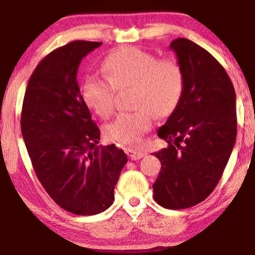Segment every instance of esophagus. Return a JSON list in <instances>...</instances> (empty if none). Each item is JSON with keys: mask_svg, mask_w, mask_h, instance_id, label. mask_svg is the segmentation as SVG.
<instances>
[{"mask_svg": "<svg viewBox=\"0 0 255 255\" xmlns=\"http://www.w3.org/2000/svg\"><path fill=\"white\" fill-rule=\"evenodd\" d=\"M127 153L129 156V158L131 160H137L141 159L143 156H144V152L139 151V150H134V149H127Z\"/></svg>", "mask_w": 255, "mask_h": 255, "instance_id": "esophagus-1", "label": "esophagus"}]
</instances>
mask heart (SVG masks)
<instances>
[{
    "label": "heart",
    "mask_w": 255,
    "mask_h": 255,
    "mask_svg": "<svg viewBox=\"0 0 255 255\" xmlns=\"http://www.w3.org/2000/svg\"><path fill=\"white\" fill-rule=\"evenodd\" d=\"M106 80L88 78L83 100L100 118H109L116 106L117 90L132 87L134 112L121 113L106 125L105 135L129 149L141 145L142 136L151 127L152 116L173 112L185 89V75L173 59H162L141 48L125 46L113 51L103 62Z\"/></svg>",
    "instance_id": "b5f03b06"
}]
</instances>
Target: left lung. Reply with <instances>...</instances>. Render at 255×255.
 I'll use <instances>...</instances> for the list:
<instances>
[{"mask_svg": "<svg viewBox=\"0 0 255 255\" xmlns=\"http://www.w3.org/2000/svg\"><path fill=\"white\" fill-rule=\"evenodd\" d=\"M185 75L178 106L158 129L167 148L160 160L153 199L167 209H185L206 200L223 174L237 136L236 92L215 57L188 39L171 42Z\"/></svg>", "mask_w": 255, "mask_h": 255, "instance_id": "left-lung-1", "label": "left lung"}]
</instances>
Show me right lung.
<instances>
[{"label": "right lung", "mask_w": 255, "mask_h": 255, "mask_svg": "<svg viewBox=\"0 0 255 255\" xmlns=\"http://www.w3.org/2000/svg\"><path fill=\"white\" fill-rule=\"evenodd\" d=\"M102 42L76 40L45 56L28 80L21 110V135L32 166L48 195L75 215L111 207L127 156L114 144L98 145L77 83L83 57Z\"/></svg>", "instance_id": "1"}]
</instances>
